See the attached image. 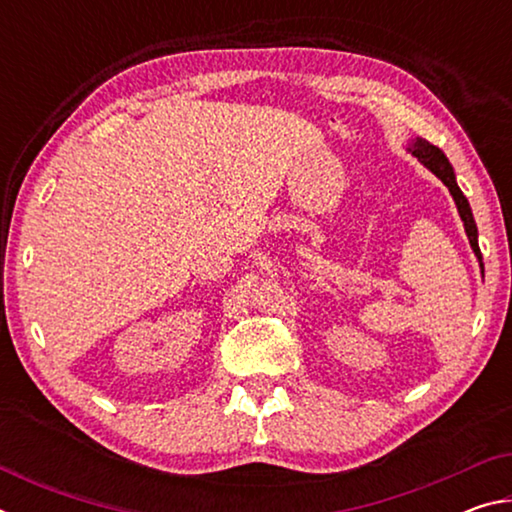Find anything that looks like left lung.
Instances as JSON below:
<instances>
[{
    "instance_id": "8db88e82",
    "label": "left lung",
    "mask_w": 512,
    "mask_h": 512,
    "mask_svg": "<svg viewBox=\"0 0 512 512\" xmlns=\"http://www.w3.org/2000/svg\"><path fill=\"white\" fill-rule=\"evenodd\" d=\"M406 151H409L413 158H418V162L422 164V167H427L433 173V176H438L440 180H443V185L449 189V194H452L454 203H456L458 216H461V221H463L465 235H467V239H470V246H472L474 255H476V259H479V264H481L479 230H476V221H474L472 207H470V203H467V198L463 196L461 187H458V183H456V173H454L452 164H449L447 155L440 151L438 146H433L427 140H422V137H415V140H411L409 146H406ZM481 268H483V264H481Z\"/></svg>"
}]
</instances>
